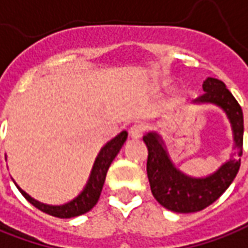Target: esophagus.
I'll list each match as a JSON object with an SVG mask.
<instances>
[{
	"instance_id": "obj_1",
	"label": "esophagus",
	"mask_w": 248,
	"mask_h": 248,
	"mask_svg": "<svg viewBox=\"0 0 248 248\" xmlns=\"http://www.w3.org/2000/svg\"><path fill=\"white\" fill-rule=\"evenodd\" d=\"M144 131H145V126L142 124H134L129 129V133L133 138H140L144 134Z\"/></svg>"
}]
</instances>
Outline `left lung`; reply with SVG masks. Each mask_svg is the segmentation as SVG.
<instances>
[{"mask_svg":"<svg viewBox=\"0 0 248 248\" xmlns=\"http://www.w3.org/2000/svg\"><path fill=\"white\" fill-rule=\"evenodd\" d=\"M202 88L205 92L195 102L215 103L223 107L232 124L239 155H242L244 126L240 104L217 78L208 77ZM144 142L148 148L146 172L153 197L160 205L176 213H193L208 208L230 187L240 168V160H230L208 178H188L173 167L156 133L144 136Z\"/></svg>","mask_w":248,"mask_h":248,"instance_id":"8db88e82","label":"left lung"}]
</instances>
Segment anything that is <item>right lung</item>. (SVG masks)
<instances>
[{
    "mask_svg": "<svg viewBox=\"0 0 248 248\" xmlns=\"http://www.w3.org/2000/svg\"><path fill=\"white\" fill-rule=\"evenodd\" d=\"M126 138H127V131H122L121 134H118L117 137L112 138L110 142H107L106 145L103 146L100 153L96 157L95 164H93V168H92V173H91V178H89V182L87 183V187L84 188V191L76 200L70 201L69 203L61 205V206L45 205V203L35 201L33 198H31L25 191H23L21 188L18 187L17 185L16 186L20 190V193L24 195V198L27 201L31 202L35 208H38L42 212L50 215V216L60 217V218H70V217L84 215V213H87V212H89L91 209L93 208L97 203V201H99L103 185H104V181H106L107 171L110 168L112 160L115 159L118 152L121 151V148L124 144Z\"/></svg>",
    "mask_w": 248,
    "mask_h": 248,
    "instance_id": "right-lung-1",
    "label": "right lung"
}]
</instances>
